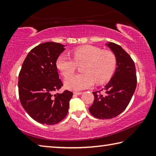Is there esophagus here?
Instances as JSON below:
<instances>
[{
	"label": "esophagus",
	"instance_id": "1",
	"mask_svg": "<svg viewBox=\"0 0 156 156\" xmlns=\"http://www.w3.org/2000/svg\"><path fill=\"white\" fill-rule=\"evenodd\" d=\"M73 94H74L75 95H80V94H82V92L81 91H74L73 92Z\"/></svg>",
	"mask_w": 156,
	"mask_h": 156
}]
</instances>
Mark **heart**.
<instances>
[{"label":"heart","instance_id":"obj_1","mask_svg":"<svg viewBox=\"0 0 156 156\" xmlns=\"http://www.w3.org/2000/svg\"><path fill=\"white\" fill-rule=\"evenodd\" d=\"M73 58L61 54L56 60V67L65 78L75 72L78 65H85L84 74L66 79L65 87L73 91H80L93 85L94 82L101 84L109 80L116 66L115 55L108 50L93 45H84L72 51Z\"/></svg>","mask_w":156,"mask_h":156}]
</instances>
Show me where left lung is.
Here are the masks:
<instances>
[{
    "instance_id": "1",
    "label": "left lung",
    "mask_w": 156,
    "mask_h": 156,
    "mask_svg": "<svg viewBox=\"0 0 156 156\" xmlns=\"http://www.w3.org/2000/svg\"><path fill=\"white\" fill-rule=\"evenodd\" d=\"M107 46L116 58L114 75L105 88L94 91V101L89 112L98 119H111L120 114L128 106L136 90V66L131 56L118 44L109 43ZM104 90L105 93H100Z\"/></svg>"
}]
</instances>
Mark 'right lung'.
I'll return each instance as SVG.
<instances>
[{
  "mask_svg": "<svg viewBox=\"0 0 156 156\" xmlns=\"http://www.w3.org/2000/svg\"><path fill=\"white\" fill-rule=\"evenodd\" d=\"M64 45L54 42L38 44L25 58L18 76L20 103L31 118L41 124L51 125L66 117L73 93L62 87L56 60Z\"/></svg>",
  "mask_w": 156,
  "mask_h": 156,
  "instance_id": "add662e5",
  "label": "right lung"
}]
</instances>
